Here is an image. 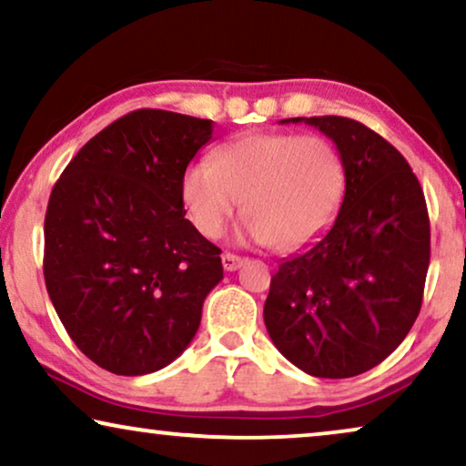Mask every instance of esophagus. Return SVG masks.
Masks as SVG:
<instances>
[{"label": "esophagus", "instance_id": "obj_1", "mask_svg": "<svg viewBox=\"0 0 466 466\" xmlns=\"http://www.w3.org/2000/svg\"><path fill=\"white\" fill-rule=\"evenodd\" d=\"M241 265H244V258L238 257V254H231V252L222 254V267H225V271H235L239 269Z\"/></svg>", "mask_w": 466, "mask_h": 466}]
</instances>
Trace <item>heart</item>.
Segmentation results:
<instances>
[{"label":"heart","instance_id":"heart-1","mask_svg":"<svg viewBox=\"0 0 466 466\" xmlns=\"http://www.w3.org/2000/svg\"><path fill=\"white\" fill-rule=\"evenodd\" d=\"M346 167L335 144L318 133L265 131L220 146L182 177V199L197 231L218 238L244 199L239 238L292 252L335 218Z\"/></svg>","mask_w":466,"mask_h":466}]
</instances>
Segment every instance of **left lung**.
I'll use <instances>...</instances> for the list:
<instances>
[{
	"label": "left lung",
	"instance_id": "1",
	"mask_svg": "<svg viewBox=\"0 0 466 466\" xmlns=\"http://www.w3.org/2000/svg\"><path fill=\"white\" fill-rule=\"evenodd\" d=\"M322 131L339 150V214L271 278L265 327L276 348L314 378H354L405 339L422 308L431 260L424 193L405 157L359 120L286 118Z\"/></svg>",
	"mask_w": 466,
	"mask_h": 466
}]
</instances>
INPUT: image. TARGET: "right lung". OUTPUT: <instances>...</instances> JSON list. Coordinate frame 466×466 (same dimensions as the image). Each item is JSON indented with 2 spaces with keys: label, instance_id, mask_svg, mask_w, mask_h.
Instances as JSON below:
<instances>
[{
  "label": "right lung",
  "instance_id": "add662e5",
  "mask_svg": "<svg viewBox=\"0 0 466 466\" xmlns=\"http://www.w3.org/2000/svg\"><path fill=\"white\" fill-rule=\"evenodd\" d=\"M214 123L136 110L82 146L48 199L44 279L95 365L146 375L180 356L222 279L220 248L184 218L182 177Z\"/></svg>",
  "mask_w": 466,
  "mask_h": 466
}]
</instances>
